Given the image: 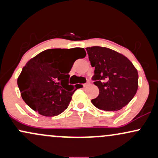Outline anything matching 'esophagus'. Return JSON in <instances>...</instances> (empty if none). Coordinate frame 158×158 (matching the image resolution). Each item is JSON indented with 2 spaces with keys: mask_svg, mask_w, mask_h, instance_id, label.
I'll use <instances>...</instances> for the list:
<instances>
[{
  "mask_svg": "<svg viewBox=\"0 0 158 158\" xmlns=\"http://www.w3.org/2000/svg\"><path fill=\"white\" fill-rule=\"evenodd\" d=\"M90 85V81H87L86 83H85V84L83 85V86H84V87H86V86H88V85Z\"/></svg>",
  "mask_w": 158,
  "mask_h": 158,
  "instance_id": "1",
  "label": "esophagus"
}]
</instances>
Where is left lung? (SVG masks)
Instances as JSON below:
<instances>
[{
  "label": "left lung",
  "instance_id": "obj_1",
  "mask_svg": "<svg viewBox=\"0 0 158 158\" xmlns=\"http://www.w3.org/2000/svg\"><path fill=\"white\" fill-rule=\"evenodd\" d=\"M94 70L92 79L99 94L91 100L97 108L114 111L122 109L133 99L138 88V73L131 61L111 49L87 48Z\"/></svg>",
  "mask_w": 158,
  "mask_h": 158
}]
</instances>
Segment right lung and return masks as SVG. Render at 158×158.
Instances as JSON below:
<instances>
[{"mask_svg":"<svg viewBox=\"0 0 158 158\" xmlns=\"http://www.w3.org/2000/svg\"><path fill=\"white\" fill-rule=\"evenodd\" d=\"M66 49H49L27 61L18 78V86L27 106L45 117L57 116L68 108L77 86L69 85L74 60ZM85 57L84 48H73Z\"/></svg>","mask_w":158,"mask_h":158,"instance_id":"obj_1","label":"right lung"}]
</instances>
